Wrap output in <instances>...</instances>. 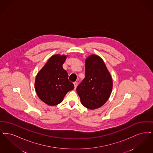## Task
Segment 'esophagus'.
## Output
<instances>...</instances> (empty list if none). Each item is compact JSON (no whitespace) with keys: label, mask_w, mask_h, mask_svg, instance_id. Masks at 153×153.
Instances as JSON below:
<instances>
[{"label":"esophagus","mask_w":153,"mask_h":153,"mask_svg":"<svg viewBox=\"0 0 153 153\" xmlns=\"http://www.w3.org/2000/svg\"><path fill=\"white\" fill-rule=\"evenodd\" d=\"M73 84H74V89H76L77 86V82H74Z\"/></svg>","instance_id":"34e87169"}]
</instances>
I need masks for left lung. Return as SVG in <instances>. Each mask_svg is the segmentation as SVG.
I'll list each match as a JSON object with an SVG mask.
<instances>
[{
  "label": "left lung",
  "instance_id": "obj_1",
  "mask_svg": "<svg viewBox=\"0 0 153 153\" xmlns=\"http://www.w3.org/2000/svg\"><path fill=\"white\" fill-rule=\"evenodd\" d=\"M85 77L76 88L81 104L87 108L95 109L108 100L113 82L104 61L96 54L86 58Z\"/></svg>",
  "mask_w": 153,
  "mask_h": 153
}]
</instances>
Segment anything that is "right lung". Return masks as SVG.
Listing matches in <instances>:
<instances>
[{"label": "right lung", "mask_w": 153, "mask_h": 153, "mask_svg": "<svg viewBox=\"0 0 153 153\" xmlns=\"http://www.w3.org/2000/svg\"><path fill=\"white\" fill-rule=\"evenodd\" d=\"M67 56L58 54L53 55L36 74V95L49 105L54 106L61 102L66 94L74 88L62 67Z\"/></svg>", "instance_id": "add662e5"}]
</instances>
